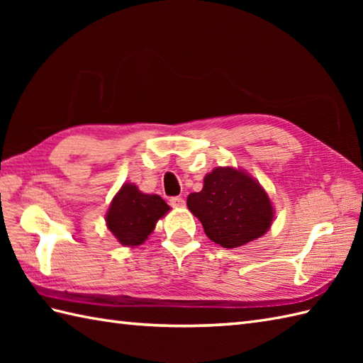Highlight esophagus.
Masks as SVG:
<instances>
[{"label":"esophagus","mask_w":363,"mask_h":363,"mask_svg":"<svg viewBox=\"0 0 363 363\" xmlns=\"http://www.w3.org/2000/svg\"><path fill=\"white\" fill-rule=\"evenodd\" d=\"M169 206H172V207H184V206H186V201H184V198H181V196H173V198H169Z\"/></svg>","instance_id":"obj_1"}]
</instances>
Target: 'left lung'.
<instances>
[{
	"label": "left lung",
	"mask_w": 363,
	"mask_h": 363,
	"mask_svg": "<svg viewBox=\"0 0 363 363\" xmlns=\"http://www.w3.org/2000/svg\"><path fill=\"white\" fill-rule=\"evenodd\" d=\"M190 212L206 235L223 248H238L264 235L272 226L273 207L265 190L235 168H215L201 191L187 198Z\"/></svg>",
	"instance_id": "left-lung-1"
}]
</instances>
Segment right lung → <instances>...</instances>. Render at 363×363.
Instances as JSON below:
<instances>
[{"instance_id":"add662e5","label":"right lung","mask_w":363,"mask_h":363,"mask_svg":"<svg viewBox=\"0 0 363 363\" xmlns=\"http://www.w3.org/2000/svg\"><path fill=\"white\" fill-rule=\"evenodd\" d=\"M169 211L159 195H145L134 184H125L112 199L106 215L107 228L125 246L143 243L156 221Z\"/></svg>"}]
</instances>
